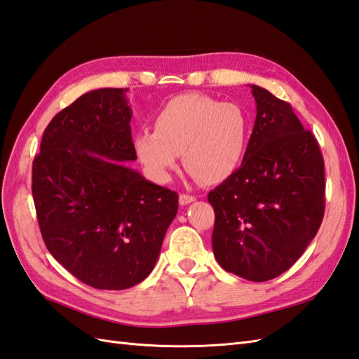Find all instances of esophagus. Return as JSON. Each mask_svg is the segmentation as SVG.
I'll return each mask as SVG.
<instances>
[{
	"label": "esophagus",
	"instance_id": "obj_1",
	"mask_svg": "<svg viewBox=\"0 0 359 359\" xmlns=\"http://www.w3.org/2000/svg\"><path fill=\"white\" fill-rule=\"evenodd\" d=\"M194 201H196V197L189 196V194H180V197H179L180 205H188V203H191Z\"/></svg>",
	"mask_w": 359,
	"mask_h": 359
}]
</instances>
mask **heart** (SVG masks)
<instances>
[{"mask_svg": "<svg viewBox=\"0 0 359 359\" xmlns=\"http://www.w3.org/2000/svg\"><path fill=\"white\" fill-rule=\"evenodd\" d=\"M250 118L238 103L199 93L172 97L154 116V131L134 135L137 158L165 182L184 152V165L202 184L216 185L238 171L248 148Z\"/></svg>", "mask_w": 359, "mask_h": 359, "instance_id": "heart-1", "label": "heart"}]
</instances>
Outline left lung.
<instances>
[{"instance_id":"8db88e82","label":"left lung","mask_w":359,"mask_h":359,"mask_svg":"<svg viewBox=\"0 0 359 359\" xmlns=\"http://www.w3.org/2000/svg\"><path fill=\"white\" fill-rule=\"evenodd\" d=\"M256 121L242 165L208 194L224 270L264 282L287 271L321 226L324 158L290 103L251 85Z\"/></svg>"}]
</instances>
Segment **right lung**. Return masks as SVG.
I'll return each instance as SVG.
<instances>
[{"label":"right lung","mask_w":359,"mask_h":359,"mask_svg":"<svg viewBox=\"0 0 359 359\" xmlns=\"http://www.w3.org/2000/svg\"><path fill=\"white\" fill-rule=\"evenodd\" d=\"M128 89L89 90L44 129L32 196L49 253L83 284L125 290L154 269L179 196L121 162L137 160Z\"/></svg>","instance_id":"right-lung-1"}]
</instances>
